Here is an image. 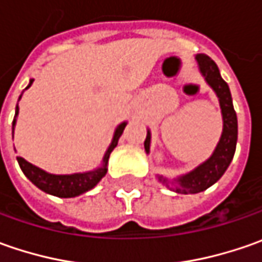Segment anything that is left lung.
<instances>
[{"instance_id": "8db88e82", "label": "left lung", "mask_w": 262, "mask_h": 262, "mask_svg": "<svg viewBox=\"0 0 262 262\" xmlns=\"http://www.w3.org/2000/svg\"><path fill=\"white\" fill-rule=\"evenodd\" d=\"M195 61L198 64V70L201 76L204 77L206 83L213 89L219 99V105L222 111V119H223V129L222 136L217 143L214 151L211 156L192 170L186 172L184 175H179L169 179L163 175H156L157 181L160 184L169 188L170 191L178 194H196L201 191H206L207 188L214 185L217 181L223 176L226 169L230 165L232 159L235 156L237 141V118L236 112L233 109L232 95L227 83L222 78L217 64L204 54L195 55ZM150 144H151V131L147 129V137L144 141L146 153H150Z\"/></svg>"}]
</instances>
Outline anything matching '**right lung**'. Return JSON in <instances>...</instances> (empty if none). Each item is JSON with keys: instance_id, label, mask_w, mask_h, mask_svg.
<instances>
[{"instance_id": "add662e5", "label": "right lung", "mask_w": 262, "mask_h": 262, "mask_svg": "<svg viewBox=\"0 0 262 262\" xmlns=\"http://www.w3.org/2000/svg\"><path fill=\"white\" fill-rule=\"evenodd\" d=\"M33 83V78H30L29 84L26 87L25 90H27L29 87L32 86ZM21 99V95L18 97V100ZM17 116H18V103L15 106V115L13 119V137H14V128L15 122H17ZM126 121L121 122L119 125L115 128V133L112 137V141L107 147V150L103 155L102 159V163L100 166L96 167L93 170H87V172H78V173H70V175H55V173H49L40 167L35 166L32 163H29L26 159L23 157H17V162L20 165V169L23 170V173L26 178L36 185L39 189H42L46 194H51V195L61 196V198H73V196H78L81 194H84L87 191L93 189L99 181L106 175L107 172V162H109V156L112 153V150L115 148L118 144V140L119 137L122 136L124 129L126 126Z\"/></svg>"}]
</instances>
